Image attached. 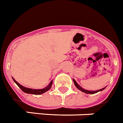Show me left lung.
Segmentation results:
<instances>
[{
  "label": "left lung",
  "mask_w": 123,
  "mask_h": 123,
  "mask_svg": "<svg viewBox=\"0 0 123 123\" xmlns=\"http://www.w3.org/2000/svg\"><path fill=\"white\" fill-rule=\"evenodd\" d=\"M73 82H74V85L76 86V87L77 88H78V89L80 90V91H81L82 92H84V93H86V94H95V93H97V92H99V91H102V90H104L105 88H103V89H100V90H98V91H87V90H85L84 89H83V88L81 87L78 84V83H77L76 82V81H75L74 79H73Z\"/></svg>",
  "instance_id": "left-lung-1"
}]
</instances>
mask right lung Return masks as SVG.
<instances>
[{"instance_id":"1","label":"right lung","mask_w":123,"mask_h":123,"mask_svg":"<svg viewBox=\"0 0 123 123\" xmlns=\"http://www.w3.org/2000/svg\"><path fill=\"white\" fill-rule=\"evenodd\" d=\"M13 79L14 82L17 84V85H18V86L20 88V89H21L24 92L26 93V94H34V95H40V94H43V93H44V92L49 91V90L51 88V87H52V82H53V81H52L50 82V84H49L48 86H47L45 88L42 89H29V88H26V87H25L23 86L20 85V84H19L17 81H15V79H14V78H13Z\"/></svg>"}]
</instances>
